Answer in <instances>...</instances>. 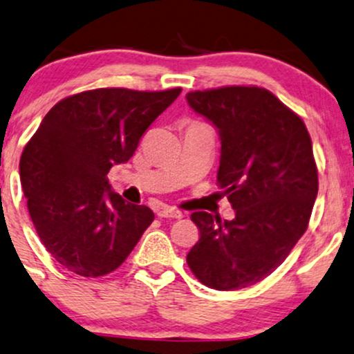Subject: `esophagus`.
Segmentation results:
<instances>
[{"label": "esophagus", "instance_id": "esophagus-1", "mask_svg": "<svg viewBox=\"0 0 354 354\" xmlns=\"http://www.w3.org/2000/svg\"><path fill=\"white\" fill-rule=\"evenodd\" d=\"M156 214L160 216V218H173V219H181L183 218V212L174 209V207H169V206H165V204H161L158 206V209H156Z\"/></svg>", "mask_w": 354, "mask_h": 354}]
</instances>
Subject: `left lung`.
Returning <instances> with one entry per match:
<instances>
[{
  "mask_svg": "<svg viewBox=\"0 0 354 354\" xmlns=\"http://www.w3.org/2000/svg\"><path fill=\"white\" fill-rule=\"evenodd\" d=\"M186 100L219 131L218 185L236 212L232 221L193 212L199 241L186 262L206 287L239 290L269 277L308 227L318 193L312 140L266 88L231 85Z\"/></svg>",
  "mask_w": 354,
  "mask_h": 354,
  "instance_id": "1",
  "label": "left lung"
}]
</instances>
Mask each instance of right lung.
<instances>
[{
  "instance_id": "add662e5",
  "label": "right lung",
  "mask_w": 354,
  "mask_h": 354,
  "mask_svg": "<svg viewBox=\"0 0 354 354\" xmlns=\"http://www.w3.org/2000/svg\"><path fill=\"white\" fill-rule=\"evenodd\" d=\"M181 88H95L54 105L19 161L34 227L67 270L102 277L122 266L155 219L150 207L113 193L107 174L127 163Z\"/></svg>"
}]
</instances>
